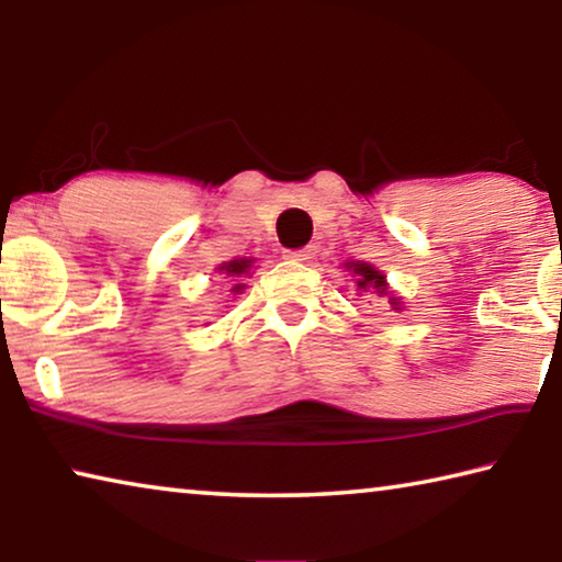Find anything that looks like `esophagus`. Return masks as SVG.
Here are the masks:
<instances>
[{"mask_svg":"<svg viewBox=\"0 0 562 562\" xmlns=\"http://www.w3.org/2000/svg\"><path fill=\"white\" fill-rule=\"evenodd\" d=\"M284 258L292 260V262H312L317 258V247L307 245V247H302V250H290L288 255H284Z\"/></svg>","mask_w":562,"mask_h":562,"instance_id":"esophagus-1","label":"esophagus"}]
</instances>
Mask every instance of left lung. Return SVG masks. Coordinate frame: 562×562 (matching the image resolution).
I'll use <instances>...</instances> for the list:
<instances>
[{"instance_id": "obj_1", "label": "left lung", "mask_w": 562, "mask_h": 562, "mask_svg": "<svg viewBox=\"0 0 562 562\" xmlns=\"http://www.w3.org/2000/svg\"><path fill=\"white\" fill-rule=\"evenodd\" d=\"M345 268L351 270V278H357V290L359 292H376V297H389V304H392L394 310H402V302L398 297H394L392 290L386 288V278L376 268H372L369 262H345Z\"/></svg>"}]
</instances>
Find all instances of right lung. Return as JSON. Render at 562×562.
Listing matches in <instances>:
<instances>
[{
    "instance_id": "add662e5",
    "label": "right lung",
    "mask_w": 562,
    "mask_h": 562,
    "mask_svg": "<svg viewBox=\"0 0 562 562\" xmlns=\"http://www.w3.org/2000/svg\"><path fill=\"white\" fill-rule=\"evenodd\" d=\"M250 268H252V260H245V258H240V260H231V262H223L221 268H217V272L223 274L225 280H231V292L233 294H240L243 290H245V284H243V278L247 272H250Z\"/></svg>"
}]
</instances>
